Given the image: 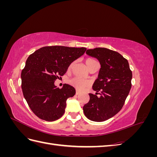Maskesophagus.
<instances>
[{
  "label": "esophagus",
  "instance_id": "esophagus-1",
  "mask_svg": "<svg viewBox=\"0 0 157 157\" xmlns=\"http://www.w3.org/2000/svg\"><path fill=\"white\" fill-rule=\"evenodd\" d=\"M79 94H80V92L78 90H77V91H76V95H78Z\"/></svg>",
  "mask_w": 157,
  "mask_h": 157
}]
</instances>
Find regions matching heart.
Returning <instances> with one entry per match:
<instances>
[{"instance_id":"1","label":"heart","mask_w":157,"mask_h":157,"mask_svg":"<svg viewBox=\"0 0 157 157\" xmlns=\"http://www.w3.org/2000/svg\"><path fill=\"white\" fill-rule=\"evenodd\" d=\"M96 61L93 59H91V58H88L86 59V61H85V63H86L88 69L91 67V66L94 63H96ZM73 65H74V62L71 63L70 64V65L69 66V70L72 69ZM69 83L70 85L73 86L75 88H76L77 90H82L89 85V82L88 81V80L80 78H78V77H75V78L70 79L69 80Z\"/></svg>"}]
</instances>
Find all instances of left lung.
I'll use <instances>...</instances> for the list:
<instances>
[{
  "label": "left lung",
  "instance_id": "1",
  "mask_svg": "<svg viewBox=\"0 0 157 157\" xmlns=\"http://www.w3.org/2000/svg\"><path fill=\"white\" fill-rule=\"evenodd\" d=\"M86 53L98 59L101 68L92 86L96 93L89 94L90 101L83 111L90 121L103 122L115 116L124 105L132 87V73L128 60L115 51L96 48L87 50ZM98 91L99 97L97 96Z\"/></svg>",
  "mask_w": 157,
  "mask_h": 157
}]
</instances>
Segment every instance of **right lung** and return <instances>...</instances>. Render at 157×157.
Listing matches in <instances>:
<instances>
[{
	"mask_svg": "<svg viewBox=\"0 0 157 157\" xmlns=\"http://www.w3.org/2000/svg\"><path fill=\"white\" fill-rule=\"evenodd\" d=\"M86 50L83 47L45 46L27 58L21 74V89L30 109L40 119L52 122L63 115L66 101L76 91L67 84L59 89L54 82Z\"/></svg>",
	"mask_w": 157,
	"mask_h": 157,
	"instance_id": "right-lung-1",
	"label": "right lung"
}]
</instances>
